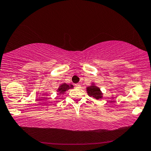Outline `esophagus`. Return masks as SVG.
<instances>
[{"instance_id":"esophagus-1","label":"esophagus","mask_w":151,"mask_h":151,"mask_svg":"<svg viewBox=\"0 0 151 151\" xmlns=\"http://www.w3.org/2000/svg\"><path fill=\"white\" fill-rule=\"evenodd\" d=\"M75 86H76V88H81V85L80 84V83H76V84H75Z\"/></svg>"}]
</instances>
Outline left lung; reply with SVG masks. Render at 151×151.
I'll return each instance as SVG.
<instances>
[{"instance_id": "left-lung-1", "label": "left lung", "mask_w": 151, "mask_h": 151, "mask_svg": "<svg viewBox=\"0 0 151 151\" xmlns=\"http://www.w3.org/2000/svg\"><path fill=\"white\" fill-rule=\"evenodd\" d=\"M87 92L89 96H92L96 100L102 98V93L101 92L100 89L93 84L87 88Z\"/></svg>"}]
</instances>
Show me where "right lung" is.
<instances>
[{
  "instance_id": "add662e5",
  "label": "right lung",
  "mask_w": 151,
  "mask_h": 151,
  "mask_svg": "<svg viewBox=\"0 0 151 151\" xmlns=\"http://www.w3.org/2000/svg\"><path fill=\"white\" fill-rule=\"evenodd\" d=\"M73 87V85H68L67 84V83H62V84L60 85L59 86L58 90V92H59V93H63L65 92H66L67 90H69V89L70 88H72Z\"/></svg>"
}]
</instances>
